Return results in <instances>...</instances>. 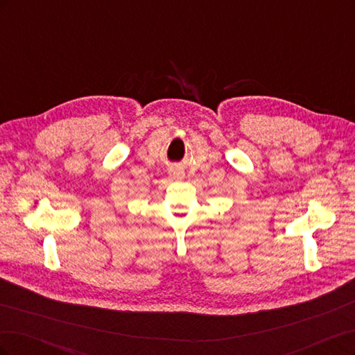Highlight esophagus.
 <instances>
[{"mask_svg":"<svg viewBox=\"0 0 355 355\" xmlns=\"http://www.w3.org/2000/svg\"><path fill=\"white\" fill-rule=\"evenodd\" d=\"M173 176H175V171H173Z\"/></svg>","mask_w":355,"mask_h":355,"instance_id":"1","label":"esophagus"}]
</instances>
